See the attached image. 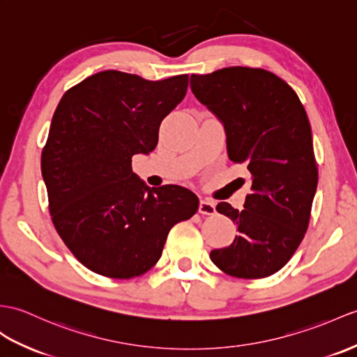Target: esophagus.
<instances>
[{
	"instance_id": "esophagus-1",
	"label": "esophagus",
	"mask_w": 357,
	"mask_h": 357,
	"mask_svg": "<svg viewBox=\"0 0 357 357\" xmlns=\"http://www.w3.org/2000/svg\"><path fill=\"white\" fill-rule=\"evenodd\" d=\"M199 213L205 214V216H213V214H216V204L208 201V199H202L199 202Z\"/></svg>"
}]
</instances>
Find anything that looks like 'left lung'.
Listing matches in <instances>:
<instances>
[{
  "mask_svg": "<svg viewBox=\"0 0 357 357\" xmlns=\"http://www.w3.org/2000/svg\"><path fill=\"white\" fill-rule=\"evenodd\" d=\"M195 97L227 135L228 158L251 172L245 210L228 202L216 210L238 236L211 261L228 275L263 278L291 260L307 231L318 185L310 123L295 91L266 70L228 66L192 74Z\"/></svg>",
  "mask_w": 357,
  "mask_h": 357,
  "instance_id": "8db88e82",
  "label": "left lung"
}]
</instances>
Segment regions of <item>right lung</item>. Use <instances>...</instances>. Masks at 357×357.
Listing matches in <instances>:
<instances>
[{
  "instance_id": "obj_1",
  "label": "right lung",
  "mask_w": 357,
  "mask_h": 357,
  "mask_svg": "<svg viewBox=\"0 0 357 357\" xmlns=\"http://www.w3.org/2000/svg\"><path fill=\"white\" fill-rule=\"evenodd\" d=\"M188 74L146 80L100 71L57 105L40 169L50 214L76 259L105 277L132 278L160 260L169 231L197 211L181 185L149 187L132 156L158 144L160 124L187 94Z\"/></svg>"
}]
</instances>
